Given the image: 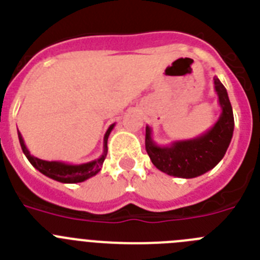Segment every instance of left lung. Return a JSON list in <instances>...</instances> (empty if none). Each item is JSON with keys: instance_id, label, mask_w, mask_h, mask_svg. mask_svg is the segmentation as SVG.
<instances>
[{"instance_id": "1", "label": "left lung", "mask_w": 260, "mask_h": 260, "mask_svg": "<svg viewBox=\"0 0 260 260\" xmlns=\"http://www.w3.org/2000/svg\"><path fill=\"white\" fill-rule=\"evenodd\" d=\"M213 84L221 114L204 134L187 141L172 142L169 146H158L152 139V128L146 126V150L158 171L180 178H195L221 161L233 137L234 117L228 92L219 78H213Z\"/></svg>"}]
</instances>
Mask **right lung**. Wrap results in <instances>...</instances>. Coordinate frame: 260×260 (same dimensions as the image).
<instances>
[{
	"instance_id": "1",
	"label": "right lung",
	"mask_w": 260,
	"mask_h": 260,
	"mask_svg": "<svg viewBox=\"0 0 260 260\" xmlns=\"http://www.w3.org/2000/svg\"><path fill=\"white\" fill-rule=\"evenodd\" d=\"M113 127L114 123L109 126V128H108L104 135V151H103V155L99 158H96V160L84 162V164H66V162L62 161L41 160V158L35 157V156H32L29 153L19 130H18V138H19V143L20 147H22L23 153L28 158V161L34 165V168H36L40 173L62 183H78L88 180V178L96 176L99 172L102 171L103 162H104L108 152V138H109V134L113 130Z\"/></svg>"
}]
</instances>
